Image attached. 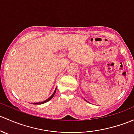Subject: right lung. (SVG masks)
Segmentation results:
<instances>
[{"label": "right lung", "mask_w": 134, "mask_h": 134, "mask_svg": "<svg viewBox=\"0 0 134 134\" xmlns=\"http://www.w3.org/2000/svg\"><path fill=\"white\" fill-rule=\"evenodd\" d=\"M56 88L55 89V91H54V93H53V94H52V96L51 97H49V98H48V99H46V101H42V102H39V103H33V104H35V105H40V104H43V103H46V102H47V101H49V100H51V99H52V98H53V96H54V94H55V93H56Z\"/></svg>", "instance_id": "right-lung-1"}]
</instances>
